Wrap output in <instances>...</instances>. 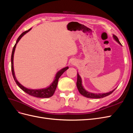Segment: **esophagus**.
<instances>
[{
	"label": "esophagus",
	"mask_w": 133,
	"mask_h": 133,
	"mask_svg": "<svg viewBox=\"0 0 133 133\" xmlns=\"http://www.w3.org/2000/svg\"><path fill=\"white\" fill-rule=\"evenodd\" d=\"M71 64H73V65H75V64H76V63H75V62H72V63H71Z\"/></svg>",
	"instance_id": "esophagus-1"
}]
</instances>
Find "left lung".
I'll use <instances>...</instances> for the list:
<instances>
[{"instance_id": "1", "label": "left lung", "mask_w": 133, "mask_h": 133, "mask_svg": "<svg viewBox=\"0 0 133 133\" xmlns=\"http://www.w3.org/2000/svg\"><path fill=\"white\" fill-rule=\"evenodd\" d=\"M113 37L116 42H117L119 44H120V45H122L116 36L113 35ZM77 76H78V77H77V82H76V86H77L78 89L80 94H81L82 95L85 96V97H87V98H94V99L104 98V97H105V96L111 94L112 92L116 89H115L113 90H112L109 92H107V93H104V94H94V93H91V92H88L84 89V88L82 84V79H81V78H80V76L78 73Z\"/></svg>"}]
</instances>
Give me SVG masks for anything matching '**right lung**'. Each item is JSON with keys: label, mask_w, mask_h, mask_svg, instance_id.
Listing matches in <instances>:
<instances>
[{"label": "right lung", "mask_w": 133, "mask_h": 133, "mask_svg": "<svg viewBox=\"0 0 133 133\" xmlns=\"http://www.w3.org/2000/svg\"><path fill=\"white\" fill-rule=\"evenodd\" d=\"M31 29H29V30H28L26 31H25L23 33L19 36L18 37L17 42H16L15 44L14 45L13 49V51H12V53H11V72H12V75H13V76L14 78V79L15 80V83H17V85H18V87L21 88L22 90H23L26 93L28 94L29 95H31V96H35V97H37V98H48L51 97L53 95L54 92L56 90V88H57V85H58V80L59 78H60V76H61L64 72H65L68 68V66L63 68V69H61L60 71H59L58 73L56 74L55 79L54 80V82L51 83V85L48 87L46 88H45V89H38V90H34V89H29L28 88H26L25 87H23L22 85H21L20 84L18 80H17L15 78V76L14 74V68H13V57H14V51H15V49L16 45H17V44L18 43V42L19 41V40L22 38V37L27 32L29 31Z\"/></svg>", "instance_id": "add662e5"}]
</instances>
